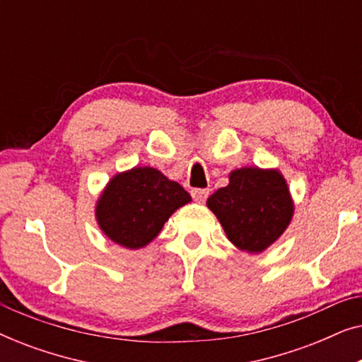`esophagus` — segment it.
Masks as SVG:
<instances>
[{"instance_id":"34e87169","label":"esophagus","mask_w":362,"mask_h":362,"mask_svg":"<svg viewBox=\"0 0 362 362\" xmlns=\"http://www.w3.org/2000/svg\"><path fill=\"white\" fill-rule=\"evenodd\" d=\"M191 196H192V199L197 201V202H204L207 199V196H209V189H201V187H194V189H191Z\"/></svg>"}]
</instances>
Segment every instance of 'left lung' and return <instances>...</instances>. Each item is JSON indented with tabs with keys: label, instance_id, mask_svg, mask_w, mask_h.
Returning a JSON list of instances; mask_svg holds the SVG:
<instances>
[{
	"label": "left lung",
	"instance_id": "obj_1",
	"mask_svg": "<svg viewBox=\"0 0 362 362\" xmlns=\"http://www.w3.org/2000/svg\"><path fill=\"white\" fill-rule=\"evenodd\" d=\"M207 207L224 227L227 239L250 254L274 244L293 216L284 176L276 170L260 168L232 171L229 185L207 199Z\"/></svg>",
	"mask_w": 362,
	"mask_h": 362
}]
</instances>
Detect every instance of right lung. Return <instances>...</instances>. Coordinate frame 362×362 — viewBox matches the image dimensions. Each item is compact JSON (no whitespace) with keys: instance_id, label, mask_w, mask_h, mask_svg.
Instances as JSON below:
<instances>
[{"instance_id":"obj_1","label":"right lung","mask_w":362,"mask_h":362,"mask_svg":"<svg viewBox=\"0 0 362 362\" xmlns=\"http://www.w3.org/2000/svg\"><path fill=\"white\" fill-rule=\"evenodd\" d=\"M189 192L155 168H133L113 176L97 202V221L108 239L140 249L155 239Z\"/></svg>"}]
</instances>
